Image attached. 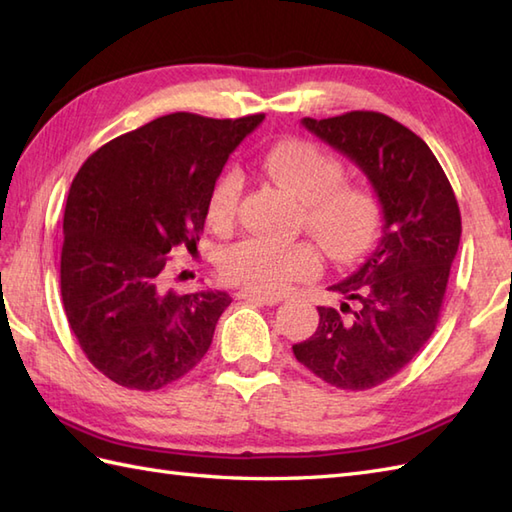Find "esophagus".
<instances>
[{"label":"esophagus","instance_id":"esophagus-1","mask_svg":"<svg viewBox=\"0 0 512 512\" xmlns=\"http://www.w3.org/2000/svg\"><path fill=\"white\" fill-rule=\"evenodd\" d=\"M237 297H239V299H246V301L264 303V306H277V303L281 301L279 295H266V292H257V290H250V288L239 290Z\"/></svg>","mask_w":512,"mask_h":512}]
</instances>
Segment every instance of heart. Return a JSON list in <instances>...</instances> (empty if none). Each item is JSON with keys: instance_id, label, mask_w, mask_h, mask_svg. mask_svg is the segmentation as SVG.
<instances>
[{"instance_id": "heart-1", "label": "heart", "mask_w": 512, "mask_h": 512, "mask_svg": "<svg viewBox=\"0 0 512 512\" xmlns=\"http://www.w3.org/2000/svg\"><path fill=\"white\" fill-rule=\"evenodd\" d=\"M264 176L299 198V224L336 259H354L374 244L383 206L363 184L345 182V165L328 149L310 140H281L259 158ZM244 191V176L228 167L209 195L206 215L215 228L235 220ZM321 255L310 242H275L246 237L222 257V273L235 284L257 292H281L319 273Z\"/></svg>"}]
</instances>
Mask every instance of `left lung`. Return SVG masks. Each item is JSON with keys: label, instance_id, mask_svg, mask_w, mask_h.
Returning <instances> with one entry per match:
<instances>
[{"label": "left lung", "instance_id": "obj_1", "mask_svg": "<svg viewBox=\"0 0 512 512\" xmlns=\"http://www.w3.org/2000/svg\"><path fill=\"white\" fill-rule=\"evenodd\" d=\"M301 123L361 167L385 224L365 264L330 288L345 299L341 310L319 306L317 332L292 352L325 383L372 389L396 376L436 330L460 246V206L433 151L394 118L347 112Z\"/></svg>", "mask_w": 512, "mask_h": 512}]
</instances>
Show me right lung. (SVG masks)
Returning <instances> with one entry per match:
<instances>
[{
    "label": "right lung",
    "instance_id": "add662e5",
    "mask_svg": "<svg viewBox=\"0 0 512 512\" xmlns=\"http://www.w3.org/2000/svg\"><path fill=\"white\" fill-rule=\"evenodd\" d=\"M264 114L160 116L96 149L63 213L61 297L88 361L116 385L154 391L209 352L228 292L178 295L173 250L189 253L228 156Z\"/></svg>",
    "mask_w": 512,
    "mask_h": 512
}]
</instances>
